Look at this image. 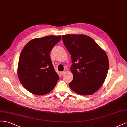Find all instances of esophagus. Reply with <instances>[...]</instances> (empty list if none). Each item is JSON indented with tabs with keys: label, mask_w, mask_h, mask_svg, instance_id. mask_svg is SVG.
<instances>
[{
	"label": "esophagus",
	"mask_w": 127,
	"mask_h": 127,
	"mask_svg": "<svg viewBox=\"0 0 127 127\" xmlns=\"http://www.w3.org/2000/svg\"><path fill=\"white\" fill-rule=\"evenodd\" d=\"M65 73V72H60V73H61V75L64 74Z\"/></svg>",
	"instance_id": "esophagus-1"
}]
</instances>
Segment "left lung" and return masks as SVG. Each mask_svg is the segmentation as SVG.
<instances>
[{"instance_id":"left-lung-1","label":"left lung","mask_w":127,"mask_h":127,"mask_svg":"<svg viewBox=\"0 0 127 127\" xmlns=\"http://www.w3.org/2000/svg\"><path fill=\"white\" fill-rule=\"evenodd\" d=\"M62 39L70 52L73 80L70 88L81 95H90L104 82L109 67L105 52L94 40L84 34H66Z\"/></svg>"}]
</instances>
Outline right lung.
Listing matches in <instances>:
<instances>
[{
  "label": "right lung",
  "instance_id": "obj_1",
  "mask_svg": "<svg viewBox=\"0 0 127 127\" xmlns=\"http://www.w3.org/2000/svg\"><path fill=\"white\" fill-rule=\"evenodd\" d=\"M61 39V35H48L32 39L21 51L17 76L22 85L31 93L45 95L56 86L59 77L54 70L49 53Z\"/></svg>",
  "mask_w": 127,
  "mask_h": 127
}]
</instances>
